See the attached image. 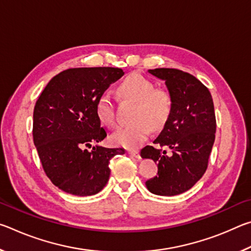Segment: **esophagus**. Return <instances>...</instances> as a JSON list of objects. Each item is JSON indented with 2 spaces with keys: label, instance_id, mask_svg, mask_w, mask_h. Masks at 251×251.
<instances>
[{
  "label": "esophagus",
  "instance_id": "1",
  "mask_svg": "<svg viewBox=\"0 0 251 251\" xmlns=\"http://www.w3.org/2000/svg\"><path fill=\"white\" fill-rule=\"evenodd\" d=\"M128 155H130L131 157H135V158H137V159H141V155H139L138 151H128Z\"/></svg>",
  "mask_w": 251,
  "mask_h": 251
}]
</instances>
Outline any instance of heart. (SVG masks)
<instances>
[{"instance_id":"heart-1","label":"heart","mask_w":251,"mask_h":251,"mask_svg":"<svg viewBox=\"0 0 251 251\" xmlns=\"http://www.w3.org/2000/svg\"><path fill=\"white\" fill-rule=\"evenodd\" d=\"M118 92L125 100L135 101L133 120L113 134V142L118 146L134 150L142 145L150 135L151 127L159 129L167 122L172 110V99L163 88H154L150 79L139 74H130L123 80ZM99 120L108 127L116 126L115 104L109 94L101 95L96 104Z\"/></svg>"}]
</instances>
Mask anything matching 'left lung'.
I'll use <instances>...</instances> for the list:
<instances>
[{
  "mask_svg": "<svg viewBox=\"0 0 251 251\" xmlns=\"http://www.w3.org/2000/svg\"><path fill=\"white\" fill-rule=\"evenodd\" d=\"M165 80L172 110L154 144L141 151L157 163V176L146 181L151 193L175 196L192 188L205 174L215 142L216 117L210 92L192 74L176 69L148 70ZM171 148L172 156L159 146Z\"/></svg>",
  "mask_w": 251,
  "mask_h": 251,
  "instance_id": "1",
  "label": "left lung"
}]
</instances>
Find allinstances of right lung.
I'll list each match as a JSON object with an SVG mask.
<instances>
[{
	"mask_svg": "<svg viewBox=\"0 0 251 251\" xmlns=\"http://www.w3.org/2000/svg\"><path fill=\"white\" fill-rule=\"evenodd\" d=\"M124 75L117 67L69 69L50 80L33 113V141L50 181L67 194L92 196L107 184L109 160L125 154L105 148L107 136L96 114V104L110 84Z\"/></svg>",
	"mask_w": 251,
	"mask_h": 251,
	"instance_id": "1",
	"label": "right lung"
}]
</instances>
